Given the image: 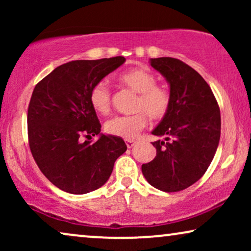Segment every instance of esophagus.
Returning <instances> with one entry per match:
<instances>
[{"label":"esophagus","mask_w":251,"mask_h":251,"mask_svg":"<svg viewBox=\"0 0 251 251\" xmlns=\"http://www.w3.org/2000/svg\"><path fill=\"white\" fill-rule=\"evenodd\" d=\"M126 145L128 149H131V147L135 145V140L132 139H126Z\"/></svg>","instance_id":"34e87169"}]
</instances>
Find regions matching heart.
Segmentation results:
<instances>
[{
	"mask_svg": "<svg viewBox=\"0 0 251 251\" xmlns=\"http://www.w3.org/2000/svg\"><path fill=\"white\" fill-rule=\"evenodd\" d=\"M120 83L137 94L132 115H118L105 123L106 132L112 136L131 139L147 125V115L153 121L166 118L170 111L169 89L156 83V76L145 67H135L119 75ZM111 90L104 82H98L90 89L89 102L95 112L106 115L111 111Z\"/></svg>",
	"mask_w": 251,
	"mask_h": 251,
	"instance_id": "obj_1",
	"label": "heart"
}]
</instances>
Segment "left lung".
Instances as JSON below:
<instances>
[{"label": "left lung", "mask_w": 251, "mask_h": 251, "mask_svg": "<svg viewBox=\"0 0 251 251\" xmlns=\"http://www.w3.org/2000/svg\"><path fill=\"white\" fill-rule=\"evenodd\" d=\"M151 66L170 85L171 106L152 133L156 156L143 164L146 180L157 190L190 187L210 166L221 138V111L204 78L187 64L171 57L152 58Z\"/></svg>", "instance_id": "8db88e82"}]
</instances>
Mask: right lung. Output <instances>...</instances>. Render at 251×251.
<instances>
[{"mask_svg": "<svg viewBox=\"0 0 251 251\" xmlns=\"http://www.w3.org/2000/svg\"><path fill=\"white\" fill-rule=\"evenodd\" d=\"M125 61L121 56L70 61L34 88L27 113L30 152L44 176L67 193L101 187L126 151L122 138L100 133L101 125L89 102L90 89ZM92 135L100 139L92 143ZM84 138L88 140L83 142Z\"/></svg>", "mask_w": 251, "mask_h": 251, "instance_id": "obj_1", "label": "right lung"}]
</instances>
